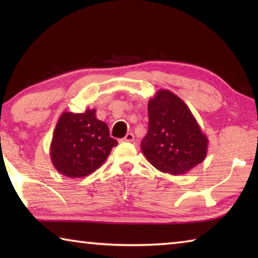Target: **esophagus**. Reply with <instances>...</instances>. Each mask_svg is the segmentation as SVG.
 <instances>
[{
  "label": "esophagus",
  "mask_w": 258,
  "mask_h": 258,
  "mask_svg": "<svg viewBox=\"0 0 258 258\" xmlns=\"http://www.w3.org/2000/svg\"><path fill=\"white\" fill-rule=\"evenodd\" d=\"M124 142H133L134 141V135L132 133H127L123 139Z\"/></svg>",
  "instance_id": "obj_1"
}]
</instances>
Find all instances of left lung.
I'll list each match as a JSON object with an SVG mask.
<instances>
[{"instance_id":"left-lung-1","label":"left lung","mask_w":258,"mask_h":258,"mask_svg":"<svg viewBox=\"0 0 258 258\" xmlns=\"http://www.w3.org/2000/svg\"><path fill=\"white\" fill-rule=\"evenodd\" d=\"M149 128L141 149L155 168L171 175H183L203 163L208 138L183 100L160 89L148 101Z\"/></svg>"}]
</instances>
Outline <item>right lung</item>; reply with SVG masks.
Returning <instances> with one entry per match:
<instances>
[{
    "label": "right lung",
    "instance_id": "add662e5",
    "mask_svg": "<svg viewBox=\"0 0 258 258\" xmlns=\"http://www.w3.org/2000/svg\"><path fill=\"white\" fill-rule=\"evenodd\" d=\"M95 109L74 113L64 110L56 121L50 146V157L60 174L80 178L92 174L118 145L110 138L106 123L95 116Z\"/></svg>",
    "mask_w": 258,
    "mask_h": 258
}]
</instances>
